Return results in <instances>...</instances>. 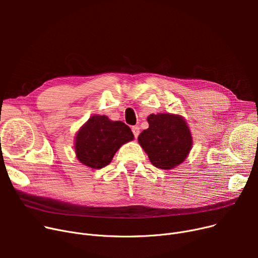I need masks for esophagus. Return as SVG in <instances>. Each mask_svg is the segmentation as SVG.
<instances>
[{
  "label": "esophagus",
  "instance_id": "obj_1",
  "mask_svg": "<svg viewBox=\"0 0 258 258\" xmlns=\"http://www.w3.org/2000/svg\"><path fill=\"white\" fill-rule=\"evenodd\" d=\"M132 131H133V134H134L135 138H138V136H139V133H140V128H139V126H138V125H135V126H133V127H132Z\"/></svg>",
  "mask_w": 258,
  "mask_h": 258
}]
</instances>
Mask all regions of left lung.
I'll return each instance as SVG.
<instances>
[{
	"label": "left lung",
	"mask_w": 258,
	"mask_h": 258,
	"mask_svg": "<svg viewBox=\"0 0 258 258\" xmlns=\"http://www.w3.org/2000/svg\"><path fill=\"white\" fill-rule=\"evenodd\" d=\"M150 126L138 137L152 164L161 169H172L183 163L192 146V137L185 119L174 114H152Z\"/></svg>",
	"instance_id": "1"
}]
</instances>
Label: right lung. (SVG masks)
Returning <instances> with one entry per match:
<instances>
[{
    "instance_id": "1",
    "label": "right lung",
    "mask_w": 258,
    "mask_h": 258,
    "mask_svg": "<svg viewBox=\"0 0 258 258\" xmlns=\"http://www.w3.org/2000/svg\"><path fill=\"white\" fill-rule=\"evenodd\" d=\"M133 139L131 128L123 122L94 115L76 134L75 154L80 163L99 169L110 164L121 145Z\"/></svg>"
}]
</instances>
